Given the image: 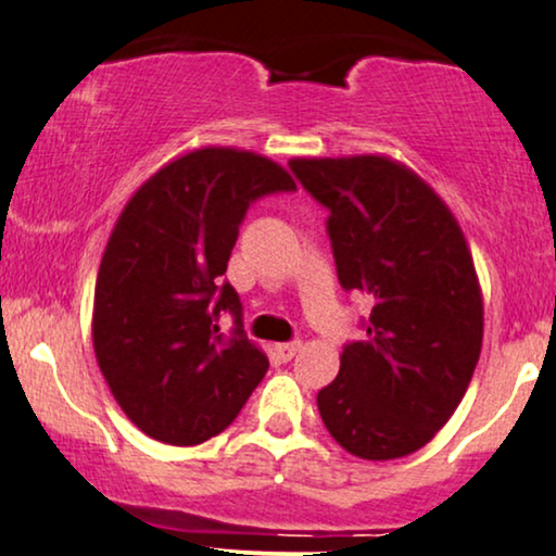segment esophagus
I'll return each instance as SVG.
<instances>
[{"label":"esophagus","mask_w":556,"mask_h":556,"mask_svg":"<svg viewBox=\"0 0 556 556\" xmlns=\"http://www.w3.org/2000/svg\"><path fill=\"white\" fill-rule=\"evenodd\" d=\"M301 350V342H283V344H276V352L278 357L283 359V363H288V359L295 357V352Z\"/></svg>","instance_id":"1"}]
</instances>
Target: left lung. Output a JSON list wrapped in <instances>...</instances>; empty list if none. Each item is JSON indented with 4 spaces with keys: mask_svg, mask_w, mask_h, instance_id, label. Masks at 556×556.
Listing matches in <instances>:
<instances>
[{
    "mask_svg": "<svg viewBox=\"0 0 556 556\" xmlns=\"http://www.w3.org/2000/svg\"><path fill=\"white\" fill-rule=\"evenodd\" d=\"M288 165L329 208L342 288L372 301L367 337L344 348L340 375L316 395L324 427L355 457H406L450 421L480 359L482 291L463 227L388 155Z\"/></svg>",
    "mask_w": 556,
    "mask_h": 556,
    "instance_id": "8db88e82",
    "label": "left lung"
}]
</instances>
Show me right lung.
Masks as SVG:
<instances>
[{
	"mask_svg": "<svg viewBox=\"0 0 556 556\" xmlns=\"http://www.w3.org/2000/svg\"><path fill=\"white\" fill-rule=\"evenodd\" d=\"M293 189L270 157L206 146L157 168L122 208L93 288L91 340L114 401L148 437L206 442L268 372L222 276L252 201ZM222 311L236 314L232 338L215 324Z\"/></svg>",
	"mask_w": 556,
	"mask_h": 556,
	"instance_id": "obj_1",
	"label": "right lung"
}]
</instances>
